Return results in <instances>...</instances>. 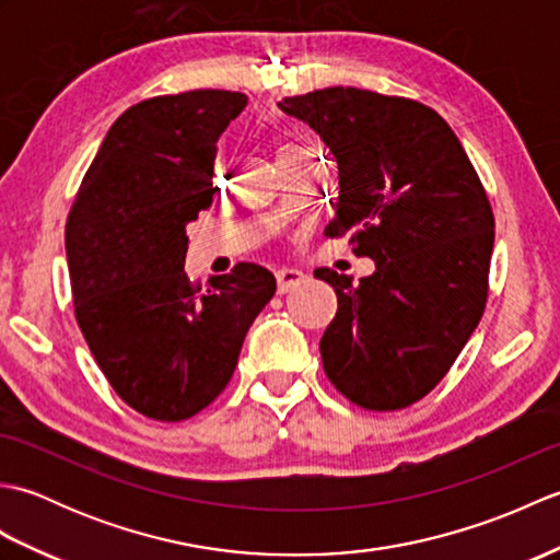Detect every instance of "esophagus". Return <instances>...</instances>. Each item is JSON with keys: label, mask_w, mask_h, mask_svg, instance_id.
Masks as SVG:
<instances>
[{"label": "esophagus", "mask_w": 560, "mask_h": 560, "mask_svg": "<svg viewBox=\"0 0 560 560\" xmlns=\"http://www.w3.org/2000/svg\"><path fill=\"white\" fill-rule=\"evenodd\" d=\"M305 281V273L301 269H293V267H283L277 271V289L279 293H289L295 287H301Z\"/></svg>", "instance_id": "obj_1"}]
</instances>
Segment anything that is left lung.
<instances>
[{
    "label": "left lung",
    "instance_id": "8db88e82",
    "mask_svg": "<svg viewBox=\"0 0 560 560\" xmlns=\"http://www.w3.org/2000/svg\"><path fill=\"white\" fill-rule=\"evenodd\" d=\"M279 108L335 153L339 192L325 235L351 233L375 271L351 283L317 269L337 293L319 339L329 377L371 411L425 397L477 329L489 295L493 211L457 135L433 108L361 89H323Z\"/></svg>",
    "mask_w": 560,
    "mask_h": 560
}]
</instances>
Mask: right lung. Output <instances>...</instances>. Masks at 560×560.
Returning <instances> with one entry per match:
<instances>
[{
	"label": "right lung",
	"instance_id": "add662e5",
	"mask_svg": "<svg viewBox=\"0 0 560 560\" xmlns=\"http://www.w3.org/2000/svg\"><path fill=\"white\" fill-rule=\"evenodd\" d=\"M245 93L201 89L117 117L67 219L77 323L122 401L185 421L217 399L277 279L241 261L207 291L185 273L187 223L211 207L217 141Z\"/></svg>",
	"mask_w": 560,
	"mask_h": 560
}]
</instances>
